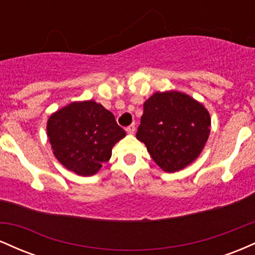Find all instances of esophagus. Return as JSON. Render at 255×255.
I'll return each mask as SVG.
<instances>
[{"label":"esophagus","mask_w":255,"mask_h":255,"mask_svg":"<svg viewBox=\"0 0 255 255\" xmlns=\"http://www.w3.org/2000/svg\"><path fill=\"white\" fill-rule=\"evenodd\" d=\"M126 131H127L128 134H134V131H135V125L128 126V127L126 128Z\"/></svg>","instance_id":"obj_1"}]
</instances>
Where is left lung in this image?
Here are the masks:
<instances>
[{"instance_id": "8db88e82", "label": "left lung", "mask_w": 255, "mask_h": 255, "mask_svg": "<svg viewBox=\"0 0 255 255\" xmlns=\"http://www.w3.org/2000/svg\"><path fill=\"white\" fill-rule=\"evenodd\" d=\"M206 108L178 91L153 93L144 103L136 139L144 142L162 170L175 172L192 164L210 135Z\"/></svg>"}]
</instances>
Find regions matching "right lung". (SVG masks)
<instances>
[{
	"label": "right lung",
	"instance_id": "right-lung-1",
	"mask_svg": "<svg viewBox=\"0 0 255 255\" xmlns=\"http://www.w3.org/2000/svg\"><path fill=\"white\" fill-rule=\"evenodd\" d=\"M46 133L56 159L80 176L97 174L116 142L126 136L115 116L92 99L72 102L52 113Z\"/></svg>",
	"mask_w": 255,
	"mask_h": 255
}]
</instances>
